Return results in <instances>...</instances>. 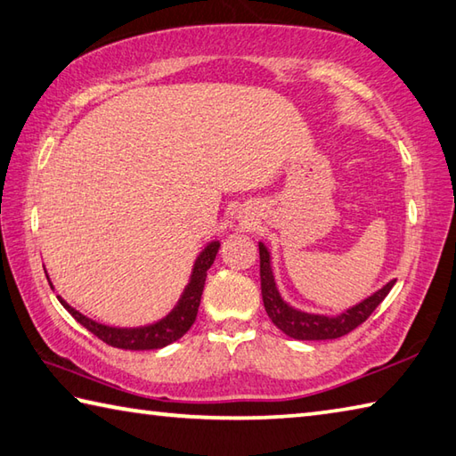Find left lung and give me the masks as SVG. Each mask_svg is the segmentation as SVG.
<instances>
[{
  "label": "left lung",
  "mask_w": 456,
  "mask_h": 456,
  "mask_svg": "<svg viewBox=\"0 0 456 456\" xmlns=\"http://www.w3.org/2000/svg\"><path fill=\"white\" fill-rule=\"evenodd\" d=\"M259 259H261V295L263 305L267 311L273 325L283 330L285 335L297 338V341H327V338H338L353 329H357L361 322H365L370 313L375 311L385 297L391 291L396 279H391L387 285H383L367 299L353 305L343 313L333 314H317L307 313L301 309H295L289 305L279 293L275 273H273V261L271 251L267 245L259 241Z\"/></svg>",
  "instance_id": "1"
}]
</instances>
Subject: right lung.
Masks as SVG:
<instances>
[{
	"label": "right lung",
	"instance_id": "add662e5",
	"mask_svg": "<svg viewBox=\"0 0 456 456\" xmlns=\"http://www.w3.org/2000/svg\"><path fill=\"white\" fill-rule=\"evenodd\" d=\"M219 247H221L219 241H211L205 245V249L197 255L193 269H191V277H189V283L185 285L183 293H181L175 307H173L159 321L149 322V325H143V327L105 325V322L89 319L87 314L79 313L77 309H73L71 305L63 299V297L57 295V299H60V303L65 309H68V313L79 322V325H84L89 333H94L97 338H102V341L107 345L118 346V349H126V351L163 349V346L175 343L177 338L183 337L195 322L197 311H200L207 271H209V267L215 261V256H217ZM45 277L49 281L47 271H45ZM49 285H52V281H49ZM52 289H53V285H52Z\"/></svg>",
	"mask_w": 456,
	"mask_h": 456
}]
</instances>
